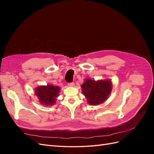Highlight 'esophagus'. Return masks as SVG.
<instances>
[{"label":"esophagus","mask_w":154,"mask_h":154,"mask_svg":"<svg viewBox=\"0 0 154 154\" xmlns=\"http://www.w3.org/2000/svg\"><path fill=\"white\" fill-rule=\"evenodd\" d=\"M68 85L70 87H73L74 85V82H71V83H68Z\"/></svg>","instance_id":"34e87169"}]
</instances>
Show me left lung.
I'll list each match as a JSON object with an SVG mask.
<instances>
[{
  "label": "left lung",
  "instance_id": "obj_1",
  "mask_svg": "<svg viewBox=\"0 0 154 154\" xmlns=\"http://www.w3.org/2000/svg\"><path fill=\"white\" fill-rule=\"evenodd\" d=\"M82 92L87 99L88 103L96 105L103 103L108 98L112 89V83L109 80H94L87 79L82 85Z\"/></svg>",
  "mask_w": 154,
  "mask_h": 154
}]
</instances>
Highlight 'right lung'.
I'll return each mask as SVG.
<instances>
[{"label":"right lung","instance_id":"add662e5","mask_svg":"<svg viewBox=\"0 0 154 154\" xmlns=\"http://www.w3.org/2000/svg\"><path fill=\"white\" fill-rule=\"evenodd\" d=\"M60 91V88L57 86L48 85L37 87L35 94L41 103L49 106L56 103V97H58Z\"/></svg>","mask_w":154,"mask_h":154}]
</instances>
